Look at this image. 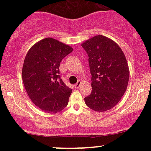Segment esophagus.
<instances>
[{
    "label": "esophagus",
    "instance_id": "34e87169",
    "mask_svg": "<svg viewBox=\"0 0 151 151\" xmlns=\"http://www.w3.org/2000/svg\"><path fill=\"white\" fill-rule=\"evenodd\" d=\"M81 81H78L77 84H76L75 85H74V86H75L76 89H77V88H79V86H81Z\"/></svg>",
    "mask_w": 151,
    "mask_h": 151
}]
</instances>
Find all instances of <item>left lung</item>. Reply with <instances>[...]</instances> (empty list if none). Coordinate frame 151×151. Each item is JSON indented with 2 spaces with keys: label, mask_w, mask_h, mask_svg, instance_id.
<instances>
[{
  "label": "left lung",
  "mask_w": 151,
  "mask_h": 151,
  "mask_svg": "<svg viewBox=\"0 0 151 151\" xmlns=\"http://www.w3.org/2000/svg\"><path fill=\"white\" fill-rule=\"evenodd\" d=\"M81 46L89 56L92 88L84 101L95 111H106L120 101L127 89L130 72L125 55L116 42L101 35Z\"/></svg>",
  "instance_id": "8db88e82"
}]
</instances>
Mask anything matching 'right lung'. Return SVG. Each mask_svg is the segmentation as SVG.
I'll return each mask as SVG.
<instances>
[{
    "label": "right lung",
    "instance_id": "right-lung-1",
    "mask_svg": "<svg viewBox=\"0 0 151 151\" xmlns=\"http://www.w3.org/2000/svg\"><path fill=\"white\" fill-rule=\"evenodd\" d=\"M73 51L51 37L36 42L26 55L22 70L24 86L31 101L45 112L56 114L68 104L72 90L62 80L60 62Z\"/></svg>",
    "mask_w": 151,
    "mask_h": 151
}]
</instances>
